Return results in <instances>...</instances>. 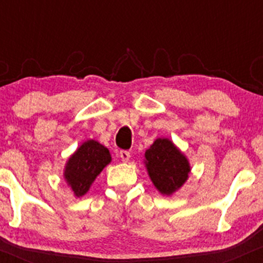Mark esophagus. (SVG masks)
Segmentation results:
<instances>
[{"instance_id":"obj_1","label":"esophagus","mask_w":263,"mask_h":263,"mask_svg":"<svg viewBox=\"0 0 263 263\" xmlns=\"http://www.w3.org/2000/svg\"><path fill=\"white\" fill-rule=\"evenodd\" d=\"M120 157H121L122 162L126 163L129 161V158H131V153H129L128 151H121V152H120Z\"/></svg>"}]
</instances>
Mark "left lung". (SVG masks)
<instances>
[{
    "label": "left lung",
    "instance_id": "1",
    "mask_svg": "<svg viewBox=\"0 0 263 263\" xmlns=\"http://www.w3.org/2000/svg\"><path fill=\"white\" fill-rule=\"evenodd\" d=\"M143 162L153 185L167 197L182 188L192 171L186 156L170 138H157L144 152Z\"/></svg>",
    "mask_w": 263,
    "mask_h": 263
}]
</instances>
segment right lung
Masks as SVG:
<instances>
[{"instance_id": "obj_1", "label": "right lung", "mask_w": 263, "mask_h": 263, "mask_svg": "<svg viewBox=\"0 0 263 263\" xmlns=\"http://www.w3.org/2000/svg\"><path fill=\"white\" fill-rule=\"evenodd\" d=\"M111 155L95 140H87L69 157L64 168V179L77 198L84 197L96 177L110 164Z\"/></svg>"}]
</instances>
